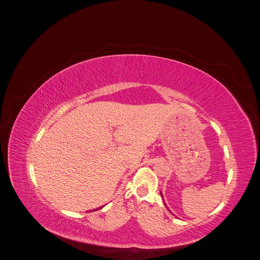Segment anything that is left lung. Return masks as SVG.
Returning a JSON list of instances; mask_svg holds the SVG:
<instances>
[{"label":"left lung","instance_id":"left-lung-1","mask_svg":"<svg viewBox=\"0 0 260 260\" xmlns=\"http://www.w3.org/2000/svg\"><path fill=\"white\" fill-rule=\"evenodd\" d=\"M160 195H161V196H162V194H161V192H160Z\"/></svg>","mask_w":260,"mask_h":260}]
</instances>
